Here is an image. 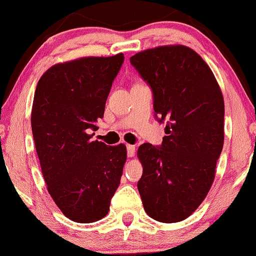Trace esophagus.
I'll use <instances>...</instances> for the list:
<instances>
[{"label":"esophagus","mask_w":256,"mask_h":256,"mask_svg":"<svg viewBox=\"0 0 256 256\" xmlns=\"http://www.w3.org/2000/svg\"><path fill=\"white\" fill-rule=\"evenodd\" d=\"M126 149H128V156L132 158L134 156V152H136V146L132 144H128L126 146Z\"/></svg>","instance_id":"esophagus-1"}]
</instances>
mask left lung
I'll use <instances>...</instances> for the list:
<instances>
[{
  "instance_id": "left-lung-1",
  "label": "left lung",
  "mask_w": 256,
  "mask_h": 256,
  "mask_svg": "<svg viewBox=\"0 0 256 256\" xmlns=\"http://www.w3.org/2000/svg\"><path fill=\"white\" fill-rule=\"evenodd\" d=\"M130 61L152 88L155 116L166 122L160 146L138 148V192L150 218L182 222L198 210L216 177L224 146V98L212 70L189 46H156Z\"/></svg>"
}]
</instances>
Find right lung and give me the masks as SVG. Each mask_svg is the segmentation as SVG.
<instances>
[{
  "mask_svg": "<svg viewBox=\"0 0 256 256\" xmlns=\"http://www.w3.org/2000/svg\"><path fill=\"white\" fill-rule=\"evenodd\" d=\"M124 54L56 64L38 80L31 128L49 195L68 219L104 218L118 189L126 146L92 140Z\"/></svg>",
  "mask_w": 256,
  "mask_h": 256,
  "instance_id": "obj_1",
  "label": "right lung"
}]
</instances>
